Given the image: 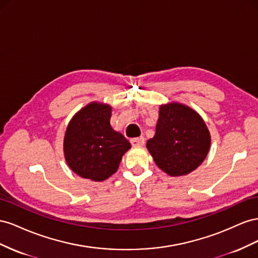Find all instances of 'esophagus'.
Returning <instances> with one entry per match:
<instances>
[{
  "label": "esophagus",
  "instance_id": "1",
  "mask_svg": "<svg viewBox=\"0 0 258 258\" xmlns=\"http://www.w3.org/2000/svg\"><path fill=\"white\" fill-rule=\"evenodd\" d=\"M131 144L135 146V147H139V146H143L145 144V137L141 136V137H137V138H132L131 139Z\"/></svg>",
  "mask_w": 258,
  "mask_h": 258
}]
</instances>
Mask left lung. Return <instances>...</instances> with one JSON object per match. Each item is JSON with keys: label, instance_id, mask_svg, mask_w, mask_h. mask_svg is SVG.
Returning <instances> with one entry per match:
<instances>
[{"label": "left lung", "instance_id": "left-lung-1", "mask_svg": "<svg viewBox=\"0 0 258 258\" xmlns=\"http://www.w3.org/2000/svg\"><path fill=\"white\" fill-rule=\"evenodd\" d=\"M211 135L202 117L178 102L160 106L156 134L147 142L156 164L170 176L195 171L207 158Z\"/></svg>", "mask_w": 258, "mask_h": 258}]
</instances>
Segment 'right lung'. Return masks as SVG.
Listing matches in <instances>:
<instances>
[{
    "instance_id": "add662e5",
    "label": "right lung",
    "mask_w": 258,
    "mask_h": 258,
    "mask_svg": "<svg viewBox=\"0 0 258 258\" xmlns=\"http://www.w3.org/2000/svg\"><path fill=\"white\" fill-rule=\"evenodd\" d=\"M111 107L91 102L75 114L63 138L71 170L83 178L102 181L116 172L131 144L110 125Z\"/></svg>"
}]
</instances>
